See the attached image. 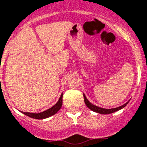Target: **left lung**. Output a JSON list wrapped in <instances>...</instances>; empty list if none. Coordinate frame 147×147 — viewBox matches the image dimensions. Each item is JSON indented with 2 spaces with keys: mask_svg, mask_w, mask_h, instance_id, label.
I'll return each mask as SVG.
<instances>
[{
  "mask_svg": "<svg viewBox=\"0 0 147 147\" xmlns=\"http://www.w3.org/2000/svg\"><path fill=\"white\" fill-rule=\"evenodd\" d=\"M84 101H85V103H86V106L88 107V109H90L91 110L94 111V112H96V113H98L100 114H109V113H113L114 112H116V111L119 110L121 109H123V107H125V106L127 105L128 102H126V104H124L123 106H119L118 108H115V109H102L100 108V107H98V106H94L92 103H90L88 100L86 98V97L84 95Z\"/></svg>",
  "mask_w": 147,
  "mask_h": 147,
  "instance_id": "8db88e82",
  "label": "left lung"
}]
</instances>
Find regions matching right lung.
Wrapping results in <instances>:
<instances>
[{
    "mask_svg": "<svg viewBox=\"0 0 147 147\" xmlns=\"http://www.w3.org/2000/svg\"><path fill=\"white\" fill-rule=\"evenodd\" d=\"M62 94L61 95V97L59 98V100L58 101V102L54 106H52L51 108H50L49 109L46 111H44L42 113H23L24 115L29 116V117H31L33 119H43L48 118L49 116H53L54 114H55L58 111L61 109V106H62Z\"/></svg>",
    "mask_w": 147,
    "mask_h": 147,
    "instance_id": "obj_1",
    "label": "right lung"
}]
</instances>
